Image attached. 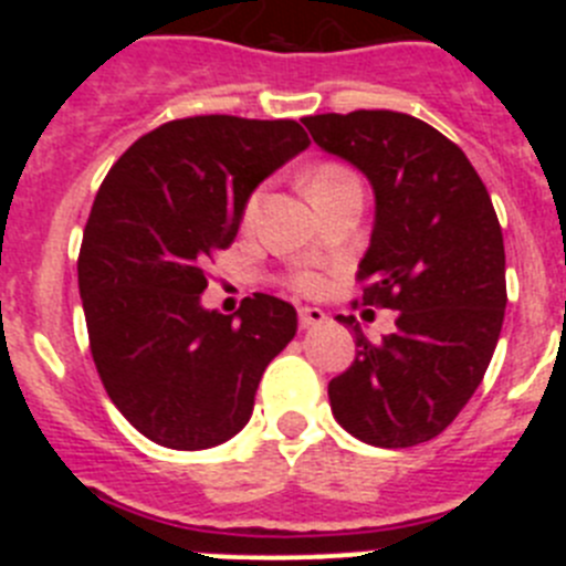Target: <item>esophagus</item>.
Listing matches in <instances>:
<instances>
[{
  "label": "esophagus",
  "mask_w": 566,
  "mask_h": 566,
  "mask_svg": "<svg viewBox=\"0 0 566 566\" xmlns=\"http://www.w3.org/2000/svg\"><path fill=\"white\" fill-rule=\"evenodd\" d=\"M300 326L303 328H314V326H323V323H326V312H323V308H312V306H306V308H300Z\"/></svg>",
  "instance_id": "1"
}]
</instances>
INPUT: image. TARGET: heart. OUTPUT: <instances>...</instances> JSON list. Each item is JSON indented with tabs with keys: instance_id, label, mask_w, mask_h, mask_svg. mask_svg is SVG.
Here are the masks:
<instances>
[{
	"instance_id": "obj_1",
	"label": "heart",
	"mask_w": 566,
	"mask_h": 566,
	"mask_svg": "<svg viewBox=\"0 0 566 566\" xmlns=\"http://www.w3.org/2000/svg\"><path fill=\"white\" fill-rule=\"evenodd\" d=\"M345 178H352V172H348V169L337 167V164H323V167H317L312 175H308V192H312V189H319V187H332V184L345 181ZM254 209H258V198H252V201H249L247 218H252ZM292 286L297 289V292H317L319 277L314 272H300V274H294Z\"/></svg>"
}]
</instances>
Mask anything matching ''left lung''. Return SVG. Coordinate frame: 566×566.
I'll list each match as a JSON object with an SVG mask.
<instances>
[{
    "instance_id": "left-lung-1",
    "label": "left lung",
    "mask_w": 566,
    "mask_h": 566,
    "mask_svg": "<svg viewBox=\"0 0 566 566\" xmlns=\"http://www.w3.org/2000/svg\"><path fill=\"white\" fill-rule=\"evenodd\" d=\"M314 144L368 178L374 229L357 280L365 306L397 308L382 343L354 317L357 357L328 382L332 413L374 448L439 437L482 382L507 306L504 240L468 155L394 109L308 115Z\"/></svg>"
}]
</instances>
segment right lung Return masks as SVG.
Returning a JSON list of instances; mask_svg holds the SVG:
<instances>
[{
	"label": "right lung",
	"mask_w": 566,
	"mask_h": 566,
	"mask_svg": "<svg viewBox=\"0 0 566 566\" xmlns=\"http://www.w3.org/2000/svg\"><path fill=\"white\" fill-rule=\"evenodd\" d=\"M308 144L289 118L195 115L142 135L104 178L78 252L90 352L115 408L155 444L232 439L297 334L286 300L254 294L227 317L201 294L254 189Z\"/></svg>",
	"instance_id": "right-lung-1"
}]
</instances>
